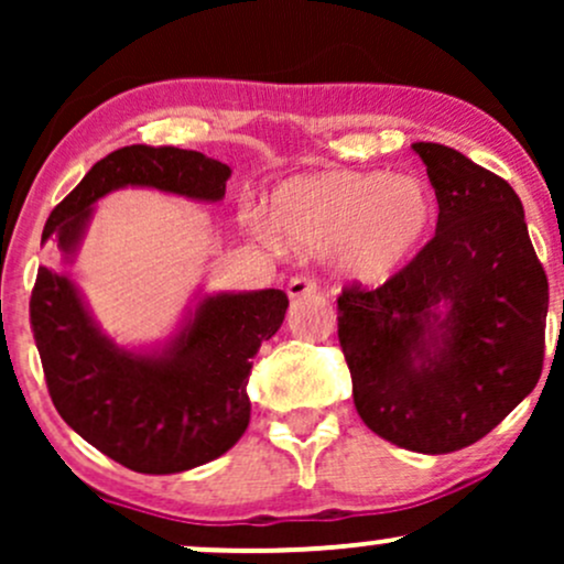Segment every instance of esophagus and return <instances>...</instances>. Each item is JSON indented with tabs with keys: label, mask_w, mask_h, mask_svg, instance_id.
Listing matches in <instances>:
<instances>
[{
	"label": "esophagus",
	"mask_w": 564,
	"mask_h": 564,
	"mask_svg": "<svg viewBox=\"0 0 564 564\" xmlns=\"http://www.w3.org/2000/svg\"><path fill=\"white\" fill-rule=\"evenodd\" d=\"M315 291H318V283H315L310 275H294L289 281V286H286L289 300H302V296H313Z\"/></svg>",
	"instance_id": "34e87169"
}]
</instances>
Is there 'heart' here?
<instances>
[{
    "instance_id": "1",
    "label": "heart",
    "mask_w": 564,
    "mask_h": 564,
    "mask_svg": "<svg viewBox=\"0 0 564 564\" xmlns=\"http://www.w3.org/2000/svg\"><path fill=\"white\" fill-rule=\"evenodd\" d=\"M435 219L437 196L422 177L332 170L278 185L270 217L246 212V230L270 249L334 257L347 281L379 286L413 262Z\"/></svg>"
}]
</instances>
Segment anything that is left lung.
Returning a JSON list of instances; mask_svg holds the SVG:
<instances>
[{
  "mask_svg": "<svg viewBox=\"0 0 564 564\" xmlns=\"http://www.w3.org/2000/svg\"><path fill=\"white\" fill-rule=\"evenodd\" d=\"M440 204L435 238L379 289L339 296V345L360 419L405 451L451 453L535 390L549 283L507 180L413 142Z\"/></svg>",
  "mask_w": 564,
  "mask_h": 564,
  "instance_id": "left-lung-1",
  "label": "left lung"
}]
</instances>
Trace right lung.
Wrapping results in <instances>:
<instances>
[{
	"instance_id": "right-lung-1",
	"label": "right lung",
	"mask_w": 564,
	"mask_h": 564,
	"mask_svg": "<svg viewBox=\"0 0 564 564\" xmlns=\"http://www.w3.org/2000/svg\"><path fill=\"white\" fill-rule=\"evenodd\" d=\"M228 180V164L198 151L119 148L55 206L42 243H53L66 268L108 193L148 187L217 204ZM286 307L281 289H198L164 341L124 347L95 321L76 278L42 264L31 291V328L63 422L121 467L174 475L215 462L241 440L251 419V358L281 328Z\"/></svg>"
}]
</instances>
